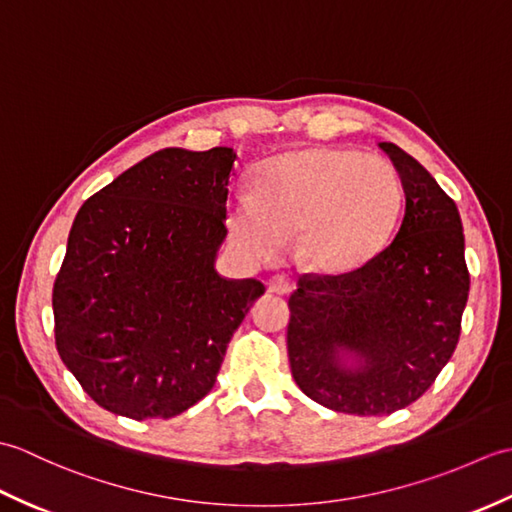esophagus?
Masks as SVG:
<instances>
[{"instance_id": "34e87169", "label": "esophagus", "mask_w": 512, "mask_h": 512, "mask_svg": "<svg viewBox=\"0 0 512 512\" xmlns=\"http://www.w3.org/2000/svg\"><path fill=\"white\" fill-rule=\"evenodd\" d=\"M268 290L275 292V295H288L292 290V281L286 275H275L268 281Z\"/></svg>"}]
</instances>
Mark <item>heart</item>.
I'll return each mask as SVG.
<instances>
[{"label": "heart", "mask_w": 512, "mask_h": 512, "mask_svg": "<svg viewBox=\"0 0 512 512\" xmlns=\"http://www.w3.org/2000/svg\"><path fill=\"white\" fill-rule=\"evenodd\" d=\"M402 209L396 167L343 147L295 149L255 171L228 204V228L250 257L270 259L295 233L299 259L328 275L363 266L387 244Z\"/></svg>", "instance_id": "1"}]
</instances>
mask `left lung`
Returning a JSON list of instances; mask_svg holds the SVG:
<instances>
[{
  "instance_id": "8db88e82",
  "label": "left lung",
  "mask_w": 512,
  "mask_h": 512,
  "mask_svg": "<svg viewBox=\"0 0 512 512\" xmlns=\"http://www.w3.org/2000/svg\"><path fill=\"white\" fill-rule=\"evenodd\" d=\"M405 189L394 239L341 275H301L288 299L290 372L319 405L385 416L416 402L449 363L469 299L458 206L416 158L380 143ZM366 363L347 373L338 350Z\"/></svg>"
}]
</instances>
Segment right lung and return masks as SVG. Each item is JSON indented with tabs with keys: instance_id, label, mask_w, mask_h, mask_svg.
<instances>
[{
	"instance_id": "1",
	"label": "right lung",
	"mask_w": 512,
	"mask_h": 512,
	"mask_svg": "<svg viewBox=\"0 0 512 512\" xmlns=\"http://www.w3.org/2000/svg\"><path fill=\"white\" fill-rule=\"evenodd\" d=\"M235 151L162 149L83 202L52 286L54 343L96 405L173 418L215 385L257 279L215 273Z\"/></svg>"
}]
</instances>
